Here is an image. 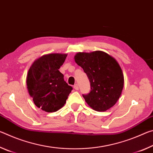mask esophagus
I'll use <instances>...</instances> for the list:
<instances>
[{"label":"esophagus","mask_w":153,"mask_h":153,"mask_svg":"<svg viewBox=\"0 0 153 153\" xmlns=\"http://www.w3.org/2000/svg\"><path fill=\"white\" fill-rule=\"evenodd\" d=\"M74 89L75 90H78L79 89V86H78V84H76L74 85Z\"/></svg>","instance_id":"esophagus-1"}]
</instances>
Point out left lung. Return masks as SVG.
<instances>
[{
	"instance_id": "8db88e82",
	"label": "left lung",
	"mask_w": 153,
	"mask_h": 153,
	"mask_svg": "<svg viewBox=\"0 0 153 153\" xmlns=\"http://www.w3.org/2000/svg\"><path fill=\"white\" fill-rule=\"evenodd\" d=\"M76 63L84 69L90 82V92L82 94L90 107L105 111L112 107L120 98L123 88V75L120 65L105 52L78 53Z\"/></svg>"
}]
</instances>
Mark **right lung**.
<instances>
[{"label":"right lung","instance_id":"right-lung-1","mask_svg":"<svg viewBox=\"0 0 153 153\" xmlns=\"http://www.w3.org/2000/svg\"><path fill=\"white\" fill-rule=\"evenodd\" d=\"M66 54L53 53L41 56L28 71L27 88L36 106L46 112H55L65 104L72 89L59 69Z\"/></svg>","mask_w":153,"mask_h":153}]
</instances>
